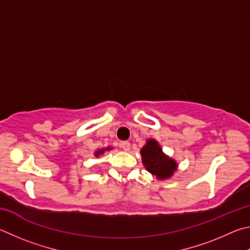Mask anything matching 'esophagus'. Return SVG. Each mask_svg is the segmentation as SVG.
<instances>
[{"label":"esophagus","instance_id":"34e87169","mask_svg":"<svg viewBox=\"0 0 250 250\" xmlns=\"http://www.w3.org/2000/svg\"><path fill=\"white\" fill-rule=\"evenodd\" d=\"M121 148H123V149L128 151L130 149V144L128 142H123L121 143Z\"/></svg>","mask_w":250,"mask_h":250}]
</instances>
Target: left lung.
I'll list each match as a JSON object with an SVG mask.
<instances>
[{"mask_svg": "<svg viewBox=\"0 0 250 250\" xmlns=\"http://www.w3.org/2000/svg\"><path fill=\"white\" fill-rule=\"evenodd\" d=\"M143 164L147 171L154 174L159 180L169 179L177 170L176 160L165 155L159 144L155 139H148L141 150Z\"/></svg>", "mask_w": 250, "mask_h": 250, "instance_id": "1", "label": "left lung"}]
</instances>
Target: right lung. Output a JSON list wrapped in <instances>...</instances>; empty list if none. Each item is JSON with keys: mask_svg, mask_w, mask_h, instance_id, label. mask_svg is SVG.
Listing matches in <instances>:
<instances>
[{"mask_svg": "<svg viewBox=\"0 0 250 250\" xmlns=\"http://www.w3.org/2000/svg\"><path fill=\"white\" fill-rule=\"evenodd\" d=\"M111 149V147H107V148H104V149H100V150H98V151H95V154H94V156L95 157H99L100 155H102V154H104L105 151L106 150H109Z\"/></svg>", "mask_w": 250, "mask_h": 250, "instance_id": "obj_1", "label": "right lung"}]
</instances>
